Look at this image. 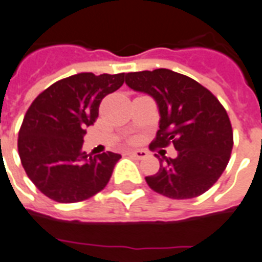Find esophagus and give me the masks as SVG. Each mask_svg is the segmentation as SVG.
I'll use <instances>...</instances> for the list:
<instances>
[{
  "mask_svg": "<svg viewBox=\"0 0 262 262\" xmlns=\"http://www.w3.org/2000/svg\"><path fill=\"white\" fill-rule=\"evenodd\" d=\"M128 154L131 157H134V158H137V160H143V158H146L148 156V152L146 150H131Z\"/></svg>",
  "mask_w": 262,
  "mask_h": 262,
  "instance_id": "34e87169",
  "label": "esophagus"
}]
</instances>
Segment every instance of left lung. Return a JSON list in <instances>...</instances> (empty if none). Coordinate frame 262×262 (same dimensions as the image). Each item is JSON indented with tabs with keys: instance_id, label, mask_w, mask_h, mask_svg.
<instances>
[{
	"instance_id": "1",
	"label": "left lung",
	"mask_w": 262,
	"mask_h": 262,
	"mask_svg": "<svg viewBox=\"0 0 262 262\" xmlns=\"http://www.w3.org/2000/svg\"><path fill=\"white\" fill-rule=\"evenodd\" d=\"M125 83L147 93L160 108V129L150 150L173 144L176 158H160V170L146 177L154 192L192 199L210 189L229 164L233 128L225 106L207 88L187 75L157 69L125 75Z\"/></svg>"
}]
</instances>
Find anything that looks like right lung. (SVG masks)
<instances>
[{
  "mask_svg": "<svg viewBox=\"0 0 262 262\" xmlns=\"http://www.w3.org/2000/svg\"><path fill=\"white\" fill-rule=\"evenodd\" d=\"M124 83V73H79L59 79L32 101L18 131L21 165L35 187L54 202L78 203L105 188L120 154L82 150L85 128L102 98Z\"/></svg>",
  "mask_w": 262,
  "mask_h": 262,
  "instance_id": "1",
  "label": "right lung"
}]
</instances>
